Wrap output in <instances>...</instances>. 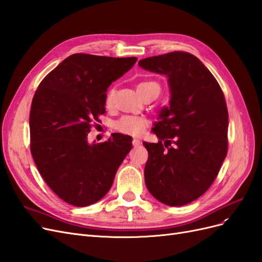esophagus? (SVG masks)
I'll use <instances>...</instances> for the list:
<instances>
[{"label": "esophagus", "instance_id": "34e87169", "mask_svg": "<svg viewBox=\"0 0 262 262\" xmlns=\"http://www.w3.org/2000/svg\"><path fill=\"white\" fill-rule=\"evenodd\" d=\"M132 144H133V146H139L141 144V141L139 139H133Z\"/></svg>", "mask_w": 262, "mask_h": 262}]
</instances>
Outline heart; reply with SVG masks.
<instances>
[{"mask_svg":"<svg viewBox=\"0 0 262 262\" xmlns=\"http://www.w3.org/2000/svg\"><path fill=\"white\" fill-rule=\"evenodd\" d=\"M150 87H156L160 90V85L153 81H143L138 84L137 90L139 94H141L143 91H146ZM114 99V91H110L107 95V104L110 105ZM115 129L123 134H128V136H140L143 133L148 125V120L145 117L142 116H123L119 120L115 122Z\"/></svg>","mask_w":262,"mask_h":262,"instance_id":"b5f03b06","label":"heart"}]
</instances>
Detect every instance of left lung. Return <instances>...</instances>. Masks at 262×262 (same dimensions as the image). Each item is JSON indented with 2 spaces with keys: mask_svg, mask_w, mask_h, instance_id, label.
Masks as SVG:
<instances>
[{
  "mask_svg": "<svg viewBox=\"0 0 262 262\" xmlns=\"http://www.w3.org/2000/svg\"><path fill=\"white\" fill-rule=\"evenodd\" d=\"M139 66L165 75L170 91L169 106L162 108L152 129L160 141L143 142L148 152L145 185L158 201L181 207L207 191L226 156L224 94L203 63L188 52L145 58Z\"/></svg>",
  "mask_w": 262,
  "mask_h": 262,
  "instance_id": "obj_1",
  "label": "left lung"
}]
</instances>
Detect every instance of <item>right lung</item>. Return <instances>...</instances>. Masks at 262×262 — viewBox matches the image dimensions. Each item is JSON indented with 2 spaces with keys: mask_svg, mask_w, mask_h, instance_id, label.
I'll return each mask as SVG.
<instances>
[{
  "mask_svg": "<svg viewBox=\"0 0 262 262\" xmlns=\"http://www.w3.org/2000/svg\"><path fill=\"white\" fill-rule=\"evenodd\" d=\"M137 60L75 53L35 93L29 115L31 155L46 184L74 207H89L106 195L132 148L131 137L120 133L97 144H90L87 134L92 121L106 112L110 84Z\"/></svg>",
  "mask_w": 262,
  "mask_h": 262,
  "instance_id": "obj_1",
  "label": "right lung"
}]
</instances>
